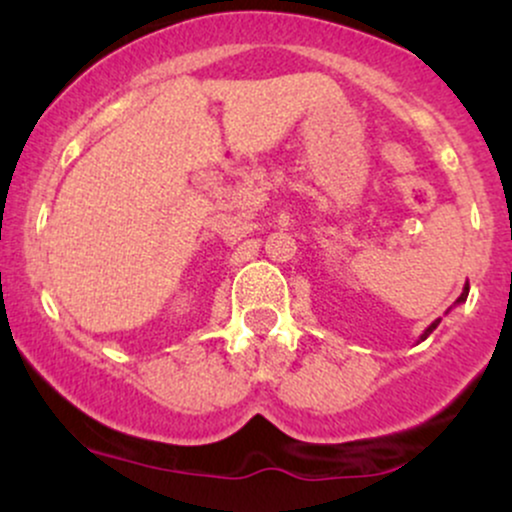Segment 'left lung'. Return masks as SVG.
Returning <instances> with one entry per match:
<instances>
[{"label":"left lung","instance_id":"1","mask_svg":"<svg viewBox=\"0 0 512 512\" xmlns=\"http://www.w3.org/2000/svg\"><path fill=\"white\" fill-rule=\"evenodd\" d=\"M467 296H469V284H464V289H462V293H460V298H457V301H455V305H460V303H464V301H467ZM448 313H450V310H448ZM448 313H445V315H448ZM440 325V317H438V320H433L431 322V325H428L426 327V330H424V334H421V337H419V342H424V339L428 337V334H431L433 330H436V327Z\"/></svg>","mask_w":512,"mask_h":512}]
</instances>
